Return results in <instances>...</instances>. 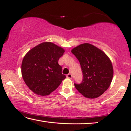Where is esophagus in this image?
Masks as SVG:
<instances>
[{
  "instance_id": "esophagus-1",
  "label": "esophagus",
  "mask_w": 131,
  "mask_h": 131,
  "mask_svg": "<svg viewBox=\"0 0 131 131\" xmlns=\"http://www.w3.org/2000/svg\"><path fill=\"white\" fill-rule=\"evenodd\" d=\"M72 74H68L67 75V78H70V79H71V78H72Z\"/></svg>"
}]
</instances>
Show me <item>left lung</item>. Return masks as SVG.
I'll return each mask as SVG.
<instances>
[{"mask_svg":"<svg viewBox=\"0 0 131 131\" xmlns=\"http://www.w3.org/2000/svg\"><path fill=\"white\" fill-rule=\"evenodd\" d=\"M77 58L83 74L81 84L75 87L84 97H99L109 88L114 75L113 66L108 56L90 43H83L71 50Z\"/></svg>","mask_w":131,"mask_h":131,"instance_id":"obj_1","label":"left lung"}]
</instances>
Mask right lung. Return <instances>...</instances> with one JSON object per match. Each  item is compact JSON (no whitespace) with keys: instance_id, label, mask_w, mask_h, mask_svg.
I'll return each mask as SVG.
<instances>
[{"instance_id":"add662e5","label":"right lung","mask_w":131,"mask_h":131,"mask_svg":"<svg viewBox=\"0 0 131 131\" xmlns=\"http://www.w3.org/2000/svg\"><path fill=\"white\" fill-rule=\"evenodd\" d=\"M65 50L51 42H43L30 50L21 63L26 85L37 95H48L57 89L66 75L58 61Z\"/></svg>"}]
</instances>
